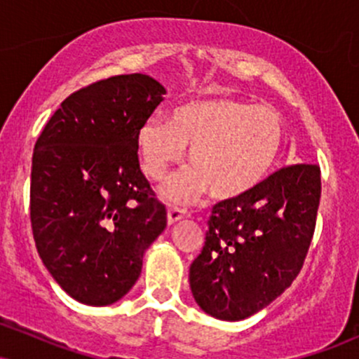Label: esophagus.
I'll return each mask as SVG.
<instances>
[{
	"label": "esophagus",
	"instance_id": "obj_1",
	"mask_svg": "<svg viewBox=\"0 0 359 359\" xmlns=\"http://www.w3.org/2000/svg\"><path fill=\"white\" fill-rule=\"evenodd\" d=\"M185 217H189L187 211H184V209H179V208H170L167 212V219H168V224H175L177 221L180 219H185Z\"/></svg>",
	"mask_w": 359,
	"mask_h": 359
}]
</instances>
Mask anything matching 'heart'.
I'll return each instance as SVG.
<instances>
[{
  "label": "heart",
  "mask_w": 359,
  "mask_h": 359,
  "mask_svg": "<svg viewBox=\"0 0 359 359\" xmlns=\"http://www.w3.org/2000/svg\"><path fill=\"white\" fill-rule=\"evenodd\" d=\"M285 130L277 111L228 96L197 97L177 106L170 119L154 114L138 130L145 174L154 180L182 162L189 170L160 187L163 199L189 204L205 191L216 201H236L253 192L273 167Z\"/></svg>",
  "instance_id": "obj_1"
}]
</instances>
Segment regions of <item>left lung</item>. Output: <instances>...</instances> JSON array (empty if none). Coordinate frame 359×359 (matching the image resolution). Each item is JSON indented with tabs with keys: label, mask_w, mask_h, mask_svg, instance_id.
Returning a JSON list of instances; mask_svg holds the SVG:
<instances>
[{
	"label": "left lung",
	"mask_w": 359,
	"mask_h": 359,
	"mask_svg": "<svg viewBox=\"0 0 359 359\" xmlns=\"http://www.w3.org/2000/svg\"><path fill=\"white\" fill-rule=\"evenodd\" d=\"M320 199V168H280L236 201L212 208L189 282L197 306L221 320H243L280 297L306 259Z\"/></svg>",
	"instance_id": "8db88e82"
}]
</instances>
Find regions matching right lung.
I'll list each match as a JSON object with an SVG mask.
<instances>
[{"mask_svg": "<svg viewBox=\"0 0 359 359\" xmlns=\"http://www.w3.org/2000/svg\"><path fill=\"white\" fill-rule=\"evenodd\" d=\"M165 93L145 74L94 82L62 102L35 143L36 250L62 290L86 306L125 297L167 226L137 155L140 126Z\"/></svg>", "mask_w": 359, "mask_h": 359, "instance_id": "1", "label": "right lung"}]
</instances>
